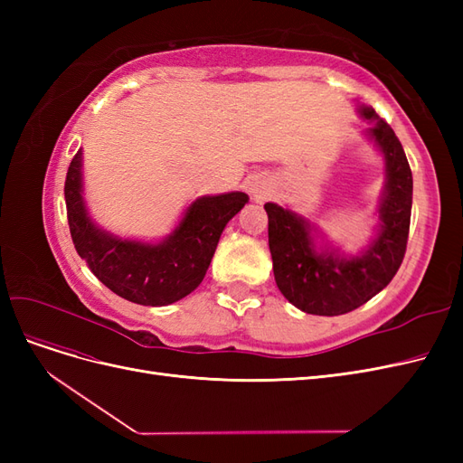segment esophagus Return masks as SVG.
Returning <instances> with one entry per match:
<instances>
[{"label":"esophagus","mask_w":463,"mask_h":463,"mask_svg":"<svg viewBox=\"0 0 463 463\" xmlns=\"http://www.w3.org/2000/svg\"><path fill=\"white\" fill-rule=\"evenodd\" d=\"M250 193H253L257 199H260V193H262V191H260V187H259V185H250Z\"/></svg>","instance_id":"esophagus-1"}]
</instances>
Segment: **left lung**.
Returning a JSON list of instances; mask_svg holds the SVG:
<instances>
[{"label":"left lung","mask_w":463,"mask_h":463,"mask_svg":"<svg viewBox=\"0 0 463 463\" xmlns=\"http://www.w3.org/2000/svg\"><path fill=\"white\" fill-rule=\"evenodd\" d=\"M361 114L374 121L369 135L384 154L388 174L381 232L365 253L354 259L317 253L309 222L274 203L264 204L276 284L291 305L309 315L335 317L367 303L396 276L408 247L411 167L390 125L373 108H361Z\"/></svg>","instance_id":"left-lung-1"}]
</instances>
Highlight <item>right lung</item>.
Wrapping results in <instances>:
<instances>
[{
  "label": "right lung",
  "instance_id": "add662e5",
  "mask_svg": "<svg viewBox=\"0 0 463 463\" xmlns=\"http://www.w3.org/2000/svg\"><path fill=\"white\" fill-rule=\"evenodd\" d=\"M247 201L245 193L203 197L187 208L164 243L146 245L94 228L80 197V152L65 177L67 222L79 257L119 298L150 307L184 299L203 282L223 228Z\"/></svg>",
  "mask_w": 463,
  "mask_h": 463
}]
</instances>
